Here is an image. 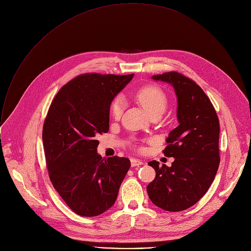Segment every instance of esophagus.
<instances>
[{
    "label": "esophagus",
    "mask_w": 251,
    "mask_h": 251,
    "mask_svg": "<svg viewBox=\"0 0 251 251\" xmlns=\"http://www.w3.org/2000/svg\"><path fill=\"white\" fill-rule=\"evenodd\" d=\"M140 165H143V161L139 160V159H131V166L132 167H136V166H140Z\"/></svg>",
    "instance_id": "34e87169"
}]
</instances>
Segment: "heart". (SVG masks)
<instances>
[{"mask_svg": "<svg viewBox=\"0 0 251 251\" xmlns=\"http://www.w3.org/2000/svg\"><path fill=\"white\" fill-rule=\"evenodd\" d=\"M137 100L147 110L150 116L156 113H163L166 109L168 98L165 91L158 85L149 84L141 87L136 92ZM125 109V99L118 95L110 103L109 111L113 119H119Z\"/></svg>", "mask_w": 251, "mask_h": 251, "instance_id": "heart-1", "label": "heart"}]
</instances>
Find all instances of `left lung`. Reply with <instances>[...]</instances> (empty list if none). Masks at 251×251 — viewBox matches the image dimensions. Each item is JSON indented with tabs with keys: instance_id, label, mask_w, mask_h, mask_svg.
I'll return each mask as SVG.
<instances>
[{
	"instance_id": "8db88e82",
	"label": "left lung",
	"mask_w": 251,
	"mask_h": 251,
	"mask_svg": "<svg viewBox=\"0 0 251 251\" xmlns=\"http://www.w3.org/2000/svg\"><path fill=\"white\" fill-rule=\"evenodd\" d=\"M152 78L174 86L178 126L170 132L163 151L166 157L175 158L172 166L148 163L156 176L147 192L152 202L162 209L185 210L204 196L217 175L221 162L220 120L209 98L193 79L176 71Z\"/></svg>"
}]
</instances>
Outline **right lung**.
Instances as JSON below:
<instances>
[{
	"label": "right lung",
	"mask_w": 251,
	"mask_h": 251,
	"mask_svg": "<svg viewBox=\"0 0 251 251\" xmlns=\"http://www.w3.org/2000/svg\"><path fill=\"white\" fill-rule=\"evenodd\" d=\"M134 75H80L51 101L43 142L50 180L78 216L96 217L110 208L130 168L123 157L97 154L98 135L109 130V107Z\"/></svg>",
	"instance_id": "right-lung-1"
}]
</instances>
